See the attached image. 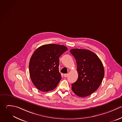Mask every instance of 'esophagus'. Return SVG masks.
<instances>
[{
	"mask_svg": "<svg viewBox=\"0 0 122 122\" xmlns=\"http://www.w3.org/2000/svg\"><path fill=\"white\" fill-rule=\"evenodd\" d=\"M68 74H64V76L65 77H67V76H68Z\"/></svg>",
	"mask_w": 122,
	"mask_h": 122,
	"instance_id": "34e87169",
	"label": "esophagus"
}]
</instances>
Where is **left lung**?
Here are the masks:
<instances>
[{"instance_id": "obj_1", "label": "left lung", "mask_w": 122, "mask_h": 122, "mask_svg": "<svg viewBox=\"0 0 122 122\" xmlns=\"http://www.w3.org/2000/svg\"><path fill=\"white\" fill-rule=\"evenodd\" d=\"M70 52L76 60L78 77L72 84V90L77 96L87 97L101 85L105 75L102 62L94 52L87 49H72Z\"/></svg>"}]
</instances>
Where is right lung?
Wrapping results in <instances>:
<instances>
[{
    "label": "right lung",
    "instance_id": "right-lung-1",
    "mask_svg": "<svg viewBox=\"0 0 122 122\" xmlns=\"http://www.w3.org/2000/svg\"><path fill=\"white\" fill-rule=\"evenodd\" d=\"M63 45L46 44L37 48L32 55L29 71L32 83L40 91L54 90L61 79L59 57L67 50Z\"/></svg>",
    "mask_w": 122,
    "mask_h": 122
}]
</instances>
